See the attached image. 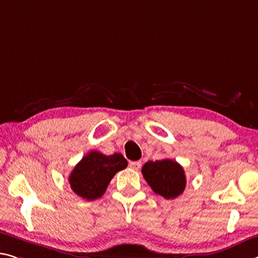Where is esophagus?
Masks as SVG:
<instances>
[{"label": "esophagus", "instance_id": "34e87169", "mask_svg": "<svg viewBox=\"0 0 258 258\" xmlns=\"http://www.w3.org/2000/svg\"><path fill=\"white\" fill-rule=\"evenodd\" d=\"M128 165H130L131 169L139 170L141 167V162L140 161H133V162H130Z\"/></svg>", "mask_w": 258, "mask_h": 258}]
</instances>
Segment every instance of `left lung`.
I'll return each instance as SVG.
<instances>
[{
	"label": "left lung",
	"mask_w": 258,
	"mask_h": 258,
	"mask_svg": "<svg viewBox=\"0 0 258 258\" xmlns=\"http://www.w3.org/2000/svg\"><path fill=\"white\" fill-rule=\"evenodd\" d=\"M141 172L151 189L164 199H175L185 190V171L172 159L147 162Z\"/></svg>",
	"instance_id": "obj_1"
}]
</instances>
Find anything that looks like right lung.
Masks as SVG:
<instances>
[{"mask_svg":"<svg viewBox=\"0 0 258 258\" xmlns=\"http://www.w3.org/2000/svg\"><path fill=\"white\" fill-rule=\"evenodd\" d=\"M126 166L127 161L121 154L107 156L93 150L75 166L69 177V182L77 195L93 201L105 193L113 175Z\"/></svg>","mask_w":258,"mask_h":258,"instance_id":"1","label":"right lung"}]
</instances>
